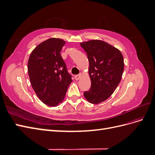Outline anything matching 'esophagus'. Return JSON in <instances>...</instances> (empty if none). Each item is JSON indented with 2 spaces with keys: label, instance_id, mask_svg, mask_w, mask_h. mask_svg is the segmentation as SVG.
Returning a JSON list of instances; mask_svg holds the SVG:
<instances>
[{
  "label": "esophagus",
  "instance_id": "34e87169",
  "mask_svg": "<svg viewBox=\"0 0 155 155\" xmlns=\"http://www.w3.org/2000/svg\"><path fill=\"white\" fill-rule=\"evenodd\" d=\"M81 73H80V74H79L78 75H76V76H74V78H75V79H76V80H79V79L81 78Z\"/></svg>",
  "mask_w": 155,
  "mask_h": 155
}]
</instances>
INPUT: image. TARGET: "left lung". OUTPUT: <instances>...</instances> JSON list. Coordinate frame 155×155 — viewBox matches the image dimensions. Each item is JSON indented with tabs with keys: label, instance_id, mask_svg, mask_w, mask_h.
Instances as JSON below:
<instances>
[{
	"label": "left lung",
	"instance_id": "8db88e82",
	"mask_svg": "<svg viewBox=\"0 0 155 155\" xmlns=\"http://www.w3.org/2000/svg\"><path fill=\"white\" fill-rule=\"evenodd\" d=\"M89 61L91 87L83 95L88 101L97 104L108 99L121 81L124 70L123 55L114 46L100 40L80 44Z\"/></svg>",
	"mask_w": 155,
	"mask_h": 155
}]
</instances>
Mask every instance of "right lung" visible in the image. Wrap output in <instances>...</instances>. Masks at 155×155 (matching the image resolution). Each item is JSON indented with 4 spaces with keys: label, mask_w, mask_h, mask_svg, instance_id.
I'll list each match as a JSON object with an SVG mask.
<instances>
[{
    "label": "right lung",
    "mask_w": 155,
    "mask_h": 155,
    "mask_svg": "<svg viewBox=\"0 0 155 155\" xmlns=\"http://www.w3.org/2000/svg\"><path fill=\"white\" fill-rule=\"evenodd\" d=\"M65 41L50 38L37 45L28 62L31 85L39 100L50 107L61 103L72 81L60 51Z\"/></svg>",
    "instance_id": "add662e5"
}]
</instances>
